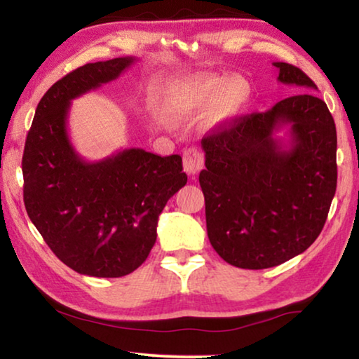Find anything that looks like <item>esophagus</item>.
I'll return each instance as SVG.
<instances>
[{
  "mask_svg": "<svg viewBox=\"0 0 359 359\" xmlns=\"http://www.w3.org/2000/svg\"><path fill=\"white\" fill-rule=\"evenodd\" d=\"M204 166V156L196 147H190L184 151V169L188 175H196Z\"/></svg>",
  "mask_w": 359,
  "mask_h": 359,
  "instance_id": "obj_1",
  "label": "esophagus"
}]
</instances>
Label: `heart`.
<instances>
[{
    "mask_svg": "<svg viewBox=\"0 0 359 359\" xmlns=\"http://www.w3.org/2000/svg\"><path fill=\"white\" fill-rule=\"evenodd\" d=\"M252 88L242 76L194 74L174 85L168 96L169 112L179 118L209 109L212 125H224L244 111Z\"/></svg>",
    "mask_w": 359,
    "mask_h": 359,
    "instance_id": "1",
    "label": "heart"
}]
</instances>
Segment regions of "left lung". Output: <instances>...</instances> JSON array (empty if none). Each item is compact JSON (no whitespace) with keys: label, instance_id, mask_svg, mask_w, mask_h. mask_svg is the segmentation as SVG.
<instances>
[{"label":"left lung","instance_id":"obj_1","mask_svg":"<svg viewBox=\"0 0 359 359\" xmlns=\"http://www.w3.org/2000/svg\"><path fill=\"white\" fill-rule=\"evenodd\" d=\"M277 81L302 93L266 112L241 115L204 136L199 185L214 250L236 267L266 269L311 247L325 226L337 185V135L317 85L276 62ZM289 126V139L275 133Z\"/></svg>","mask_w":359,"mask_h":359}]
</instances>
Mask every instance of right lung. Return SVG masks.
<instances>
[{"instance_id": "1", "label": "right lung", "mask_w": 359, "mask_h": 359, "mask_svg": "<svg viewBox=\"0 0 359 359\" xmlns=\"http://www.w3.org/2000/svg\"><path fill=\"white\" fill-rule=\"evenodd\" d=\"M133 57L87 63L42 96L22 158L23 201L50 250L79 274L123 277L147 259L158 217L187 184L182 156L125 149L88 163L68 136L71 101L117 79Z\"/></svg>"}]
</instances>
